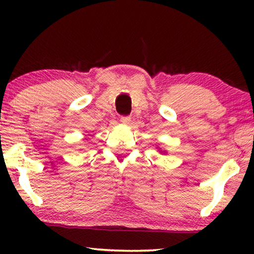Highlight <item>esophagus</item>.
Returning a JSON list of instances; mask_svg holds the SVG:
<instances>
[{
  "mask_svg": "<svg viewBox=\"0 0 254 254\" xmlns=\"http://www.w3.org/2000/svg\"><path fill=\"white\" fill-rule=\"evenodd\" d=\"M120 121H121V123H123L124 125H129V124H130V117H128V116L121 117Z\"/></svg>",
  "mask_w": 254,
  "mask_h": 254,
  "instance_id": "obj_1",
  "label": "esophagus"
}]
</instances>
